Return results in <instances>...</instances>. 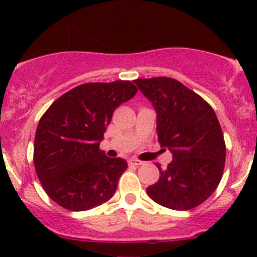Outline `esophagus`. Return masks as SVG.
<instances>
[{
    "instance_id": "34e87169",
    "label": "esophagus",
    "mask_w": 257,
    "mask_h": 257,
    "mask_svg": "<svg viewBox=\"0 0 257 257\" xmlns=\"http://www.w3.org/2000/svg\"><path fill=\"white\" fill-rule=\"evenodd\" d=\"M128 164L129 165H136V167H138V165L143 164V162H142V160H138V159H129Z\"/></svg>"
}]
</instances>
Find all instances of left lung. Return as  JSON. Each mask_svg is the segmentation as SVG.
<instances>
[{"mask_svg":"<svg viewBox=\"0 0 257 257\" xmlns=\"http://www.w3.org/2000/svg\"><path fill=\"white\" fill-rule=\"evenodd\" d=\"M157 110L160 147L173 153L159 180L147 194L159 205L190 210L216 190L225 167L224 134L211 105L179 80L155 77L134 80Z\"/></svg>","mask_w":257,"mask_h":257,"instance_id":"obj_1","label":"left lung"}]
</instances>
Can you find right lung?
<instances>
[{"mask_svg":"<svg viewBox=\"0 0 257 257\" xmlns=\"http://www.w3.org/2000/svg\"><path fill=\"white\" fill-rule=\"evenodd\" d=\"M138 88L129 80L84 83L54 100L40 119L33 163L47 195L62 208L84 211L114 195L128 168L99 149L114 110Z\"/></svg>","mask_w":257,"mask_h":257,"instance_id":"right-lung-1","label":"right lung"}]
</instances>
